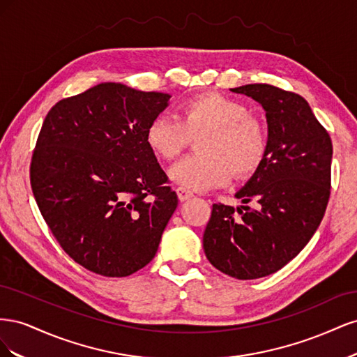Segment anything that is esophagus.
I'll use <instances>...</instances> for the list:
<instances>
[{
  "label": "esophagus",
  "mask_w": 357,
  "mask_h": 357,
  "mask_svg": "<svg viewBox=\"0 0 357 357\" xmlns=\"http://www.w3.org/2000/svg\"><path fill=\"white\" fill-rule=\"evenodd\" d=\"M176 192H177V197H178V199L183 202V201H188V199H190L192 197H193V193L189 190V189H186V188H177L176 189Z\"/></svg>",
  "instance_id": "obj_1"
}]
</instances>
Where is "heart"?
<instances>
[{
    "instance_id": "b5f03b06",
    "label": "heart",
    "mask_w": 357,
    "mask_h": 357,
    "mask_svg": "<svg viewBox=\"0 0 357 357\" xmlns=\"http://www.w3.org/2000/svg\"><path fill=\"white\" fill-rule=\"evenodd\" d=\"M199 153L189 155L168 169L169 178L189 190L228 185L234 174L245 177L262 164L266 152L264 123L247 107L220 93H202L180 107V117L162 113L147 128V144L165 160L177 158L192 137Z\"/></svg>"
}]
</instances>
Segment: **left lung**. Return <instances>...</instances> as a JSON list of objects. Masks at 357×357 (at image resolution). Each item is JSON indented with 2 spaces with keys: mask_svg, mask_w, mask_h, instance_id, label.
Segmentation results:
<instances>
[{
  "mask_svg": "<svg viewBox=\"0 0 357 357\" xmlns=\"http://www.w3.org/2000/svg\"><path fill=\"white\" fill-rule=\"evenodd\" d=\"M231 91L262 105L266 152L235 193L240 215L231 205L213 204L202 244L219 271L255 280L282 269L317 231L331 195L332 142L298 93L262 83Z\"/></svg>",
  "mask_w": 357,
  "mask_h": 357,
  "instance_id": "1",
  "label": "left lung"
}]
</instances>
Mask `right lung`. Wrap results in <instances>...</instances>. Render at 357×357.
I'll use <instances>...</instances> for the list:
<instances>
[{"instance_id": "right-lung-1", "label": "right lung", "mask_w": 357, "mask_h": 357, "mask_svg": "<svg viewBox=\"0 0 357 357\" xmlns=\"http://www.w3.org/2000/svg\"><path fill=\"white\" fill-rule=\"evenodd\" d=\"M171 95L100 83L52 107L31 160L41 215L89 271L126 277L155 257L177 195L147 144Z\"/></svg>"}]
</instances>
